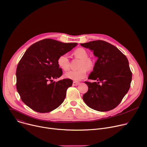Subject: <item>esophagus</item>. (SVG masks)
Segmentation results:
<instances>
[{
	"instance_id": "esophagus-1",
	"label": "esophagus",
	"mask_w": 147,
	"mask_h": 147,
	"mask_svg": "<svg viewBox=\"0 0 147 147\" xmlns=\"http://www.w3.org/2000/svg\"><path fill=\"white\" fill-rule=\"evenodd\" d=\"M80 84L78 83V82H75V81H74L73 82V86H77V85H78Z\"/></svg>"
}]
</instances>
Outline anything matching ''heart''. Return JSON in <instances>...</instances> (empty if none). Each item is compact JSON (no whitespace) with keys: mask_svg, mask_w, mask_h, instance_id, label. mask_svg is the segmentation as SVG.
Instances as JSON below:
<instances>
[{"mask_svg":"<svg viewBox=\"0 0 147 147\" xmlns=\"http://www.w3.org/2000/svg\"><path fill=\"white\" fill-rule=\"evenodd\" d=\"M73 55L81 59L79 67L77 70H71L66 73L65 77L72 80L75 82H78L85 78L87 74V69L90 70L93 66L92 59L88 58V54L85 49L78 48L74 51ZM57 64L60 69L63 71H67L70 69V62L69 58L66 54L61 55L57 59Z\"/></svg>","mask_w":147,"mask_h":147,"instance_id":"obj_1","label":"heart"}]
</instances>
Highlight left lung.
Instances as JSON below:
<instances>
[{
	"instance_id": "left-lung-1",
	"label": "left lung",
	"mask_w": 147,
	"mask_h": 147,
	"mask_svg": "<svg viewBox=\"0 0 147 147\" xmlns=\"http://www.w3.org/2000/svg\"><path fill=\"white\" fill-rule=\"evenodd\" d=\"M81 45L93 51V54L97 57L88 77L97 82L85 81L88 90L83 95L84 102L99 111L115 109L127 93L131 81L132 73L126 57L116 47L103 40Z\"/></svg>"
}]
</instances>
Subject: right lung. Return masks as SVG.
<instances>
[{"label":"right lung","instance_id":"1","mask_svg":"<svg viewBox=\"0 0 147 147\" xmlns=\"http://www.w3.org/2000/svg\"><path fill=\"white\" fill-rule=\"evenodd\" d=\"M77 45L46 38L28 48L16 70L17 89L26 106L36 112L45 113L56 109L63 102L73 81L67 78L53 81L63 74L57 59Z\"/></svg>","mask_w":147,"mask_h":147}]
</instances>
